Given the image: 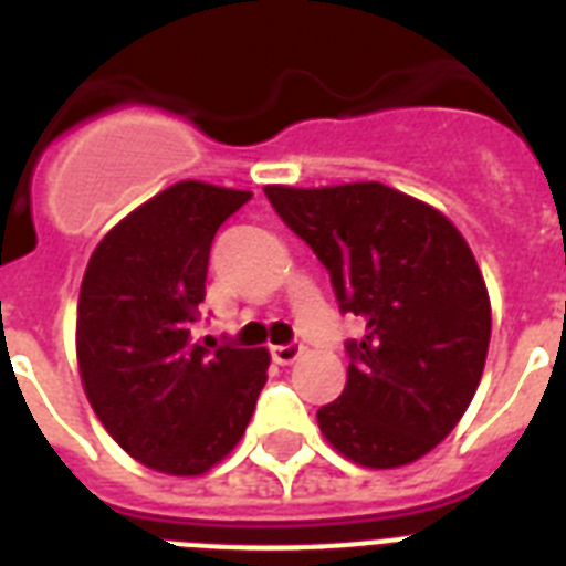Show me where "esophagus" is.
<instances>
[{"mask_svg":"<svg viewBox=\"0 0 566 566\" xmlns=\"http://www.w3.org/2000/svg\"><path fill=\"white\" fill-rule=\"evenodd\" d=\"M302 349H305V346L300 344V340H293V344H284V346H273V349H270V355H273V361L275 364H293L296 361V358H300L302 355Z\"/></svg>","mask_w":566,"mask_h":566,"instance_id":"esophagus-1","label":"esophagus"}]
</instances>
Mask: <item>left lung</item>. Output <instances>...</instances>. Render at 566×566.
Listing matches in <instances>:
<instances>
[{
    "label": "left lung",
    "mask_w": 566,
    "mask_h": 566,
    "mask_svg": "<svg viewBox=\"0 0 566 566\" xmlns=\"http://www.w3.org/2000/svg\"><path fill=\"white\" fill-rule=\"evenodd\" d=\"M264 193L328 270L340 311L364 319L319 429L355 464H411L455 429L482 381L491 302L473 252L443 213L378 181Z\"/></svg>",
    "instance_id": "8db88e82"
}]
</instances>
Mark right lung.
I'll use <instances>...</instances> for the list:
<instances>
[{"label":"right lung","instance_id":"add662e5","mask_svg":"<svg viewBox=\"0 0 566 566\" xmlns=\"http://www.w3.org/2000/svg\"><path fill=\"white\" fill-rule=\"evenodd\" d=\"M249 190L179 181L93 249L78 293L75 353L108 434L140 464L199 475L243 438L266 385V349L199 344L213 234Z\"/></svg>","mask_w":566,"mask_h":566}]
</instances>
